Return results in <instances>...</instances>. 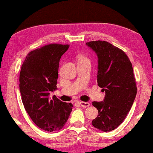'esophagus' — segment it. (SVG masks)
<instances>
[{
	"label": "esophagus",
	"instance_id": "1",
	"mask_svg": "<svg viewBox=\"0 0 153 153\" xmlns=\"http://www.w3.org/2000/svg\"><path fill=\"white\" fill-rule=\"evenodd\" d=\"M79 104L82 107H84V108H88V106H90V103L88 102H80Z\"/></svg>",
	"mask_w": 153,
	"mask_h": 153
}]
</instances>
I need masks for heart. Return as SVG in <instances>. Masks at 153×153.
Segmentation results:
<instances>
[{
  "mask_svg": "<svg viewBox=\"0 0 153 153\" xmlns=\"http://www.w3.org/2000/svg\"><path fill=\"white\" fill-rule=\"evenodd\" d=\"M81 60H88V59H87L86 57H81Z\"/></svg>",
  "mask_w": 153,
  "mask_h": 153,
  "instance_id": "1",
  "label": "heart"
}]
</instances>
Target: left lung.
Masks as SVG:
<instances>
[{
    "mask_svg": "<svg viewBox=\"0 0 153 153\" xmlns=\"http://www.w3.org/2000/svg\"><path fill=\"white\" fill-rule=\"evenodd\" d=\"M86 44L98 57L97 82L105 93L103 101L92 102L98 110L92 124L102 131H111L123 122L136 98L137 88L131 62L124 51L107 41Z\"/></svg>",
    "mask_w": 153,
    "mask_h": 153,
    "instance_id": "1",
    "label": "left lung"
}]
</instances>
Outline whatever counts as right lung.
I'll return each mask as SVG.
<instances>
[{
    "mask_svg": "<svg viewBox=\"0 0 153 153\" xmlns=\"http://www.w3.org/2000/svg\"><path fill=\"white\" fill-rule=\"evenodd\" d=\"M69 45L49 44L31 51L21 67L19 91L27 112L41 129H61L72 110V103L64 102L56 96L59 62Z\"/></svg>",
    "mask_w": 153,
    "mask_h": 153,
    "instance_id": "add662e5",
    "label": "right lung"
}]
</instances>
